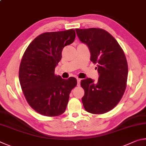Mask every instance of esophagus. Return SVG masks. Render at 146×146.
<instances>
[{"instance_id": "obj_1", "label": "esophagus", "mask_w": 146, "mask_h": 146, "mask_svg": "<svg viewBox=\"0 0 146 146\" xmlns=\"http://www.w3.org/2000/svg\"><path fill=\"white\" fill-rule=\"evenodd\" d=\"M80 81H81V79L77 78V86H80Z\"/></svg>"}]
</instances>
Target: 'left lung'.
Instances as JSON below:
<instances>
[{
  "instance_id": "obj_1",
  "label": "left lung",
  "mask_w": 146,
  "mask_h": 146,
  "mask_svg": "<svg viewBox=\"0 0 146 146\" xmlns=\"http://www.w3.org/2000/svg\"><path fill=\"white\" fill-rule=\"evenodd\" d=\"M78 38L88 45L90 60L97 64V82L88 78L80 85L86 111L100 115L110 111L122 98L127 86L128 66L124 52L110 33L101 28L75 29Z\"/></svg>"
}]
</instances>
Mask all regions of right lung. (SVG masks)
I'll list each match as a JSON object with an SVG mask.
<instances>
[{
  "instance_id": "1",
  "label": "right lung",
  "mask_w": 146,
  "mask_h": 146,
  "mask_svg": "<svg viewBox=\"0 0 146 146\" xmlns=\"http://www.w3.org/2000/svg\"><path fill=\"white\" fill-rule=\"evenodd\" d=\"M73 29L46 32L29 44L19 67L20 84L26 101L42 115L57 117L65 111L71 90L77 84L74 77L55 75L64 47L73 42Z\"/></svg>"
}]
</instances>
